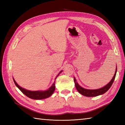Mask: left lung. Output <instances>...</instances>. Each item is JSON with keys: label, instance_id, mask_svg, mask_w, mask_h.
Instances as JSON below:
<instances>
[{"label": "left lung", "instance_id": "1", "mask_svg": "<svg viewBox=\"0 0 125 125\" xmlns=\"http://www.w3.org/2000/svg\"><path fill=\"white\" fill-rule=\"evenodd\" d=\"M116 71H117V68H116L115 73V75H114L113 78L111 79V81L106 85L104 86L103 87H102V88L96 89V90H88V89H84L83 87H82L81 86H79V85L77 83V82H76L75 78H74V82H75V84L76 88L81 94L86 97H95V96H98V95H100V94H105L106 92H107L108 90H109L111 86H112V85L114 81H115V77Z\"/></svg>", "mask_w": 125, "mask_h": 125}]
</instances>
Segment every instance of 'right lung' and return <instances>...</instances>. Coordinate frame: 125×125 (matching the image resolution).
Returning <instances> with one entry per match:
<instances>
[{"label":"right lung","instance_id":"1","mask_svg":"<svg viewBox=\"0 0 125 125\" xmlns=\"http://www.w3.org/2000/svg\"><path fill=\"white\" fill-rule=\"evenodd\" d=\"M62 71H60V73L57 75L55 79H56V78L58 76H59L60 73H62ZM13 81H14L15 85L18 87L19 89L23 94H25L26 96H27L28 97L31 98V99H33L39 100V99H45V98H48L53 94V93H54V92L55 91V82H54V83H53V84L52 85V86L50 87L48 90H46V91H29V90H27L26 89H23L22 87H20L17 83H16V82L15 81L14 78H13Z\"/></svg>","mask_w":125,"mask_h":125}]
</instances>
